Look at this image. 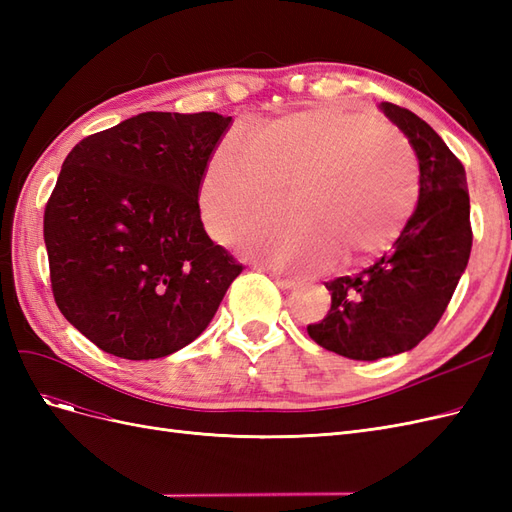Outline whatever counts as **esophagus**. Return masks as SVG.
<instances>
[{"mask_svg": "<svg viewBox=\"0 0 512 512\" xmlns=\"http://www.w3.org/2000/svg\"><path fill=\"white\" fill-rule=\"evenodd\" d=\"M273 280H275V284H277V286L284 288V290H290V288L297 286V282H294V280H288V277H282V275H273Z\"/></svg>", "mask_w": 512, "mask_h": 512, "instance_id": "esophagus-1", "label": "esophagus"}]
</instances>
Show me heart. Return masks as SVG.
<instances>
[{"instance_id": "obj_1", "label": "heart", "mask_w": 512, "mask_h": 512, "mask_svg": "<svg viewBox=\"0 0 512 512\" xmlns=\"http://www.w3.org/2000/svg\"><path fill=\"white\" fill-rule=\"evenodd\" d=\"M284 188L288 211L250 222L239 241L275 269L305 273L331 254L356 262L389 250L416 209L421 173L410 143L382 119L303 106L220 138L200 185L203 220L226 239Z\"/></svg>"}]
</instances>
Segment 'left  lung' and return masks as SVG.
<instances>
[{
  "label": "left lung",
  "instance_id": "8db88e82",
  "mask_svg": "<svg viewBox=\"0 0 512 512\" xmlns=\"http://www.w3.org/2000/svg\"><path fill=\"white\" fill-rule=\"evenodd\" d=\"M380 108L416 151L418 205L389 254L324 284L329 314L307 324L318 346L354 361L412 350L436 329L472 250L466 168L421 117L393 102Z\"/></svg>",
  "mask_w": 512,
  "mask_h": 512
}]
</instances>
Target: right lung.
<instances>
[{
	"label": "right lung",
	"mask_w": 512,
	"mask_h": 512,
	"mask_svg": "<svg viewBox=\"0 0 512 512\" xmlns=\"http://www.w3.org/2000/svg\"><path fill=\"white\" fill-rule=\"evenodd\" d=\"M232 117L141 113L68 153L44 207L59 312L100 350L162 359L207 329L243 265L215 245L198 194Z\"/></svg>",
	"instance_id": "1"
}]
</instances>
